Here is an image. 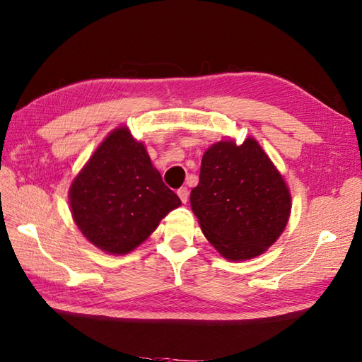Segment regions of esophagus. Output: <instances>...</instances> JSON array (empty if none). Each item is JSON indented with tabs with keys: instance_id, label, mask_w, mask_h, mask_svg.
<instances>
[{
	"instance_id": "34e87169",
	"label": "esophagus",
	"mask_w": 362,
	"mask_h": 362,
	"mask_svg": "<svg viewBox=\"0 0 362 362\" xmlns=\"http://www.w3.org/2000/svg\"><path fill=\"white\" fill-rule=\"evenodd\" d=\"M178 197H180V199L184 202V204H186L187 202V199H189V190L186 189V187H181V189H178Z\"/></svg>"
}]
</instances>
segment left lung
<instances>
[{"instance_id":"left-lung-1","label":"left lung","mask_w":362,"mask_h":362,"mask_svg":"<svg viewBox=\"0 0 362 362\" xmlns=\"http://www.w3.org/2000/svg\"><path fill=\"white\" fill-rule=\"evenodd\" d=\"M190 206L210 244L232 261L258 257L283 233L290 193L257 141H221L202 156Z\"/></svg>"}]
</instances>
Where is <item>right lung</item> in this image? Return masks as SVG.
I'll return each mask as SVG.
<instances>
[{"instance_id": "add662e5", "label": "right lung", "mask_w": 362, "mask_h": 362, "mask_svg": "<svg viewBox=\"0 0 362 362\" xmlns=\"http://www.w3.org/2000/svg\"><path fill=\"white\" fill-rule=\"evenodd\" d=\"M180 204L144 146L126 127L103 141L70 187L79 230L96 247L115 255L138 247Z\"/></svg>"}]
</instances>
